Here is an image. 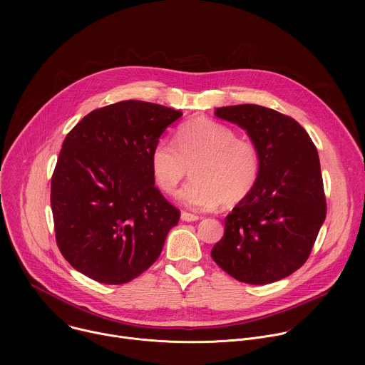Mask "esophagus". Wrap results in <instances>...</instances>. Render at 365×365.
<instances>
[{"label":"esophagus","mask_w":365,"mask_h":365,"mask_svg":"<svg viewBox=\"0 0 365 365\" xmlns=\"http://www.w3.org/2000/svg\"><path fill=\"white\" fill-rule=\"evenodd\" d=\"M180 220H182V221H185V222H195V221H197V220H199V217H197V215H195V214L182 212V214H180Z\"/></svg>","instance_id":"1"}]
</instances>
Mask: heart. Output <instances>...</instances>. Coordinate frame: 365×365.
<instances>
[{"label": "heart", "mask_w": 365, "mask_h": 365, "mask_svg": "<svg viewBox=\"0 0 365 365\" xmlns=\"http://www.w3.org/2000/svg\"><path fill=\"white\" fill-rule=\"evenodd\" d=\"M176 143L160 138L150 155L151 176L166 195L176 192L189 168L193 179L179 199L193 210H211L222 200L232 205L252 190L259 173L258 150L228 125L190 120L178 130Z\"/></svg>", "instance_id": "b5f03b06"}]
</instances>
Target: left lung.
Masks as SVG:
<instances>
[{"label": "left lung", "instance_id": "8db88e82", "mask_svg": "<svg viewBox=\"0 0 365 365\" xmlns=\"http://www.w3.org/2000/svg\"><path fill=\"white\" fill-rule=\"evenodd\" d=\"M215 115L247 131L259 173L225 218L211 255L238 282L282 280L304 264L327 217L318 150L296 120L272 108L242 103L217 108Z\"/></svg>", "mask_w": 365, "mask_h": 365}]
</instances>
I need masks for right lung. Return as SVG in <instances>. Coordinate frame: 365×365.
I'll list each match as a JSON object with an SVG mask.
<instances>
[{
    "mask_svg": "<svg viewBox=\"0 0 365 365\" xmlns=\"http://www.w3.org/2000/svg\"><path fill=\"white\" fill-rule=\"evenodd\" d=\"M182 115L128 99L89 113L66 135L50 203L58 247L75 270L123 284L159 258L180 212L154 186L150 155Z\"/></svg>",
    "mask_w": 365,
    "mask_h": 365,
    "instance_id": "right-lung-1",
    "label": "right lung"
}]
</instances>
